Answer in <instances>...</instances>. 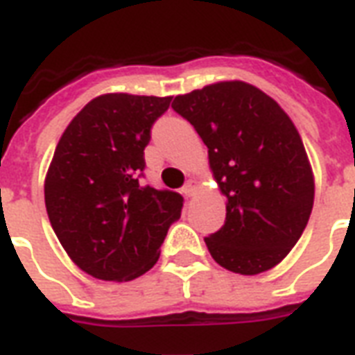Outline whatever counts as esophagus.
<instances>
[{
  "label": "esophagus",
  "mask_w": 355,
  "mask_h": 355,
  "mask_svg": "<svg viewBox=\"0 0 355 355\" xmlns=\"http://www.w3.org/2000/svg\"><path fill=\"white\" fill-rule=\"evenodd\" d=\"M197 189H199V182H197V180H193V178H189L188 182H186V186H184L182 191L188 197H191V196H196Z\"/></svg>",
  "instance_id": "esophagus-1"
}]
</instances>
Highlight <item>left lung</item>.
Instances as JSON below:
<instances>
[{
  "instance_id": "left-lung-1",
  "label": "left lung",
  "mask_w": 355,
  "mask_h": 355,
  "mask_svg": "<svg viewBox=\"0 0 355 355\" xmlns=\"http://www.w3.org/2000/svg\"><path fill=\"white\" fill-rule=\"evenodd\" d=\"M208 147L225 196V225L205 238L229 272L257 275L277 266L302 236L315 201V175L285 110L245 81H218L173 100Z\"/></svg>"
}]
</instances>
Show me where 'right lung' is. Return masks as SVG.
<instances>
[{"instance_id":"1","label":"right lung","mask_w":355,"mask_h":355,"mask_svg":"<svg viewBox=\"0 0 355 355\" xmlns=\"http://www.w3.org/2000/svg\"><path fill=\"white\" fill-rule=\"evenodd\" d=\"M171 96L100 94L59 139L44 178L51 229L76 266L132 281L156 264L182 197L141 184L150 126Z\"/></svg>"}]
</instances>
